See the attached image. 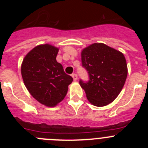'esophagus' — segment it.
<instances>
[{
    "label": "esophagus",
    "instance_id": "1",
    "mask_svg": "<svg viewBox=\"0 0 148 148\" xmlns=\"http://www.w3.org/2000/svg\"><path fill=\"white\" fill-rule=\"evenodd\" d=\"M72 77H73V80L75 81H75H77V79H78V75H77L76 74H75V73L72 75Z\"/></svg>",
    "mask_w": 148,
    "mask_h": 148
}]
</instances>
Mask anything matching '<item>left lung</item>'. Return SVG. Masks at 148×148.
Here are the masks:
<instances>
[{
	"instance_id": "left-lung-1",
	"label": "left lung",
	"mask_w": 148,
	"mask_h": 148,
	"mask_svg": "<svg viewBox=\"0 0 148 148\" xmlns=\"http://www.w3.org/2000/svg\"><path fill=\"white\" fill-rule=\"evenodd\" d=\"M82 66L88 71L90 81L81 87L92 105L104 107L113 102L121 92L127 76L125 57L103 43H94L82 51Z\"/></svg>"
}]
</instances>
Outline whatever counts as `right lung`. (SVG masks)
Listing matches in <instances>:
<instances>
[{
    "mask_svg": "<svg viewBox=\"0 0 148 148\" xmlns=\"http://www.w3.org/2000/svg\"><path fill=\"white\" fill-rule=\"evenodd\" d=\"M59 48L40 44L30 50L21 64L23 83L32 97L47 107H56L64 99L73 81L56 61Z\"/></svg>",
    "mask_w": 148,
    "mask_h": 148,
    "instance_id": "right-lung-1",
    "label": "right lung"
}]
</instances>
